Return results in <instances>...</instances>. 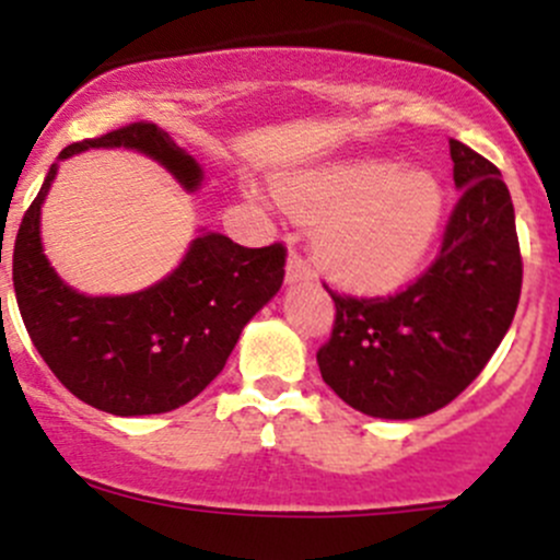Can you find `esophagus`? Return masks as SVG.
Here are the masks:
<instances>
[{
  "label": "esophagus",
  "instance_id": "esophagus-1",
  "mask_svg": "<svg viewBox=\"0 0 560 560\" xmlns=\"http://www.w3.org/2000/svg\"><path fill=\"white\" fill-rule=\"evenodd\" d=\"M311 266L305 264V260L300 258L296 253L289 255V260H285V283L289 285H300V283H307L311 280Z\"/></svg>",
  "mask_w": 560,
  "mask_h": 560
}]
</instances>
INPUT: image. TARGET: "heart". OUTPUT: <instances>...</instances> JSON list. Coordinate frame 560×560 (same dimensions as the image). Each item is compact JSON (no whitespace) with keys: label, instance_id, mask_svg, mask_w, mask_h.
Listing matches in <instances>:
<instances>
[{"label":"heart","instance_id":"1","mask_svg":"<svg viewBox=\"0 0 560 560\" xmlns=\"http://www.w3.org/2000/svg\"><path fill=\"white\" fill-rule=\"evenodd\" d=\"M280 203L316 225L313 253L354 294H390L418 275L440 233L443 180L425 167L363 156L277 180Z\"/></svg>","mask_w":560,"mask_h":560}]
</instances>
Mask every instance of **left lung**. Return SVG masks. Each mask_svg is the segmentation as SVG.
<instances>
[{"label":"left lung","mask_w":560,"mask_h":560,"mask_svg":"<svg viewBox=\"0 0 560 560\" xmlns=\"http://www.w3.org/2000/svg\"><path fill=\"white\" fill-rule=\"evenodd\" d=\"M451 159L462 195L431 269L387 300L332 294V338L316 354L322 380L371 418L443 409L481 374L514 322L523 260L509 186L459 140H451Z\"/></svg>","instance_id":"1"}]
</instances>
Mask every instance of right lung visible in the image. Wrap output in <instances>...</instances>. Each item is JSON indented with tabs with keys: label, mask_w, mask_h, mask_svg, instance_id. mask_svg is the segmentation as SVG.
Wrapping results in <instances>:
<instances>
[{
	"label": "right lung",
	"mask_w": 560,
	"mask_h": 560,
	"mask_svg": "<svg viewBox=\"0 0 560 560\" xmlns=\"http://www.w3.org/2000/svg\"><path fill=\"white\" fill-rule=\"evenodd\" d=\"M90 148L142 153L186 195L203 186L200 162L153 124L68 145L21 220L13 247L15 302L37 354L79 401L120 418L170 412L200 396L225 369L242 329L283 285L285 249H249L200 228L159 283L131 294H82L46 258L40 211L60 162Z\"/></svg>",
	"instance_id": "right-lung-1"
}]
</instances>
